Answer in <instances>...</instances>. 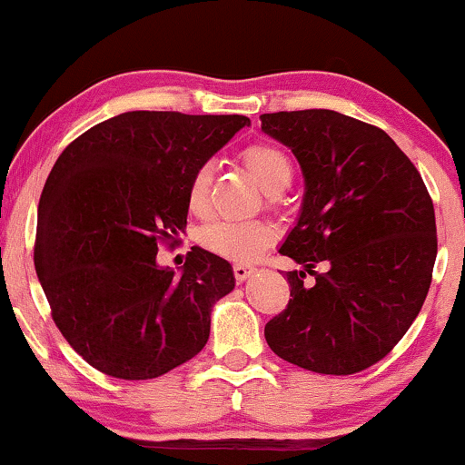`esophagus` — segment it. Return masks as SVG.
<instances>
[{
  "instance_id": "esophagus-1",
  "label": "esophagus",
  "mask_w": 465,
  "mask_h": 465,
  "mask_svg": "<svg viewBox=\"0 0 465 465\" xmlns=\"http://www.w3.org/2000/svg\"><path fill=\"white\" fill-rule=\"evenodd\" d=\"M255 273V269L253 266H249V264H242V262H238V264H233V275H236V280L238 282H244V280H249L251 275Z\"/></svg>"
}]
</instances>
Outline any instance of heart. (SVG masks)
Listing matches in <instances>:
<instances>
[{
  "label": "heart",
  "mask_w": 465,
  "mask_h": 465,
  "mask_svg": "<svg viewBox=\"0 0 465 465\" xmlns=\"http://www.w3.org/2000/svg\"><path fill=\"white\" fill-rule=\"evenodd\" d=\"M247 170L269 194H280L292 181L291 157L273 143H251L240 153ZM212 183V163L205 162L192 173L188 183V207L194 214L207 210ZM273 227L262 221H212L201 229V244L212 253L236 262H251L273 242Z\"/></svg>",
  "instance_id": "obj_1"
}]
</instances>
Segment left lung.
Returning <instances> with one entry per match:
<instances>
[{"instance_id": "1", "label": "left lung", "mask_w": 465, "mask_h": 465, "mask_svg": "<svg viewBox=\"0 0 465 465\" xmlns=\"http://www.w3.org/2000/svg\"><path fill=\"white\" fill-rule=\"evenodd\" d=\"M262 131L292 151L303 201L282 255L291 300L264 328L280 359L348 376L396 348L429 292L435 210L418 168L378 126L330 109L264 114ZM323 262L325 274L313 266ZM306 274L315 284H302Z\"/></svg>"}]
</instances>
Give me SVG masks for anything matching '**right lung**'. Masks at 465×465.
Instances as JSON below:
<instances>
[{"label":"right lung","mask_w":465,"mask_h":465,"mask_svg":"<svg viewBox=\"0 0 465 465\" xmlns=\"http://www.w3.org/2000/svg\"><path fill=\"white\" fill-rule=\"evenodd\" d=\"M244 115L129 111L76 137L39 201L35 269L67 343L122 381H148L205 348L214 303L236 286L232 264L192 247L181 273L159 242L188 225L192 173Z\"/></svg>","instance_id":"right-lung-1"}]
</instances>
